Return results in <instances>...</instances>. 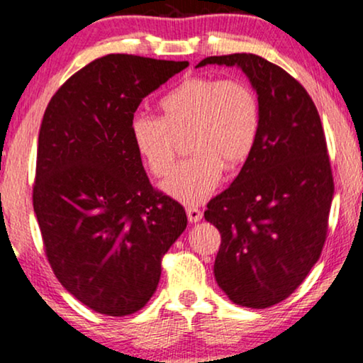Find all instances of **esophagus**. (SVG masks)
I'll list each match as a JSON object with an SVG mask.
<instances>
[{
    "label": "esophagus",
    "instance_id": "esophagus-1",
    "mask_svg": "<svg viewBox=\"0 0 363 363\" xmlns=\"http://www.w3.org/2000/svg\"><path fill=\"white\" fill-rule=\"evenodd\" d=\"M186 212H187V217H189V222L196 223L202 218V211L196 206H187L186 207Z\"/></svg>",
    "mask_w": 363,
    "mask_h": 363
}]
</instances>
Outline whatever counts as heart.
Segmentation results:
<instances>
[{"mask_svg": "<svg viewBox=\"0 0 363 363\" xmlns=\"http://www.w3.org/2000/svg\"><path fill=\"white\" fill-rule=\"evenodd\" d=\"M161 116L131 120L135 150L155 177H166L176 162L179 138H187L191 157L181 162L162 187L177 201H206L223 171L238 169L253 155L262 131V105L252 85L240 79H184L157 100Z\"/></svg>", "mask_w": 363, "mask_h": 363, "instance_id": "b5f03b06", "label": "heart"}]
</instances>
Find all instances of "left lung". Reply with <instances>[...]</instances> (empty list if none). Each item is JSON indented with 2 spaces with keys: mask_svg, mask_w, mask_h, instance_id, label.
<instances>
[{
  "mask_svg": "<svg viewBox=\"0 0 363 363\" xmlns=\"http://www.w3.org/2000/svg\"><path fill=\"white\" fill-rule=\"evenodd\" d=\"M238 65L257 90L262 131L230 187L207 203L222 237L213 273L232 303L264 309L304 281L328 238L334 177L320 116L298 80L255 54L199 62Z\"/></svg>",
  "mask_w": 363,
  "mask_h": 363,
  "instance_id": "obj_1",
  "label": "left lung"
}]
</instances>
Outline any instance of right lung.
I'll use <instances>...</instances> for the list:
<instances>
[{
    "label": "right lung",
    "instance_id": "add662e5",
    "mask_svg": "<svg viewBox=\"0 0 363 363\" xmlns=\"http://www.w3.org/2000/svg\"><path fill=\"white\" fill-rule=\"evenodd\" d=\"M187 65L104 55L65 80L44 111L33 186L44 253L95 313L145 308L162 257L187 227L181 203L151 186L130 130L141 100Z\"/></svg>",
    "mask_w": 363,
    "mask_h": 363
}]
</instances>
